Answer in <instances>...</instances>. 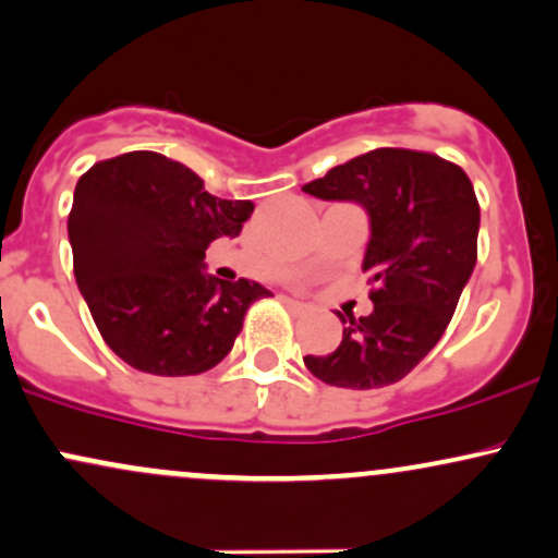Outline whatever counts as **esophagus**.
I'll use <instances>...</instances> for the list:
<instances>
[{
    "mask_svg": "<svg viewBox=\"0 0 558 558\" xmlns=\"http://www.w3.org/2000/svg\"><path fill=\"white\" fill-rule=\"evenodd\" d=\"M283 301H286V304H288V306H291V310H293V312H299V315H301V312H306V310H310V304H304V301H299V299L283 296Z\"/></svg>",
    "mask_w": 558,
    "mask_h": 558,
    "instance_id": "obj_1",
    "label": "esophagus"
}]
</instances>
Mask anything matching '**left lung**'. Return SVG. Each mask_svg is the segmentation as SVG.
<instances>
[{
    "instance_id": "left-lung-1",
    "label": "left lung",
    "mask_w": 558,
    "mask_h": 558,
    "mask_svg": "<svg viewBox=\"0 0 558 558\" xmlns=\"http://www.w3.org/2000/svg\"><path fill=\"white\" fill-rule=\"evenodd\" d=\"M325 202H356L369 215L362 270L373 312L341 315L332 354L304 356L328 386H393L440 341L477 262L480 204L459 165L414 149H373L304 185Z\"/></svg>"
}]
</instances>
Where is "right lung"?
I'll use <instances>...</instances> for the list:
<instances>
[{
  "mask_svg": "<svg viewBox=\"0 0 558 558\" xmlns=\"http://www.w3.org/2000/svg\"><path fill=\"white\" fill-rule=\"evenodd\" d=\"M252 202L204 191L157 151L101 159L78 178L68 235L73 272L105 343L149 375L183 377L228 356L265 286L204 272V252L241 233Z\"/></svg>",
  "mask_w": 558,
  "mask_h": 558,
  "instance_id": "right-lung-1",
  "label": "right lung"
}]
</instances>
